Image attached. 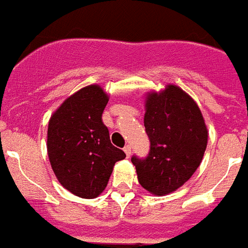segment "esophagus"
I'll return each mask as SVG.
<instances>
[{
    "mask_svg": "<svg viewBox=\"0 0 248 248\" xmlns=\"http://www.w3.org/2000/svg\"><path fill=\"white\" fill-rule=\"evenodd\" d=\"M124 153H126V155H127V156L131 155V146H130V145H126V146L124 148Z\"/></svg>",
    "mask_w": 248,
    "mask_h": 248,
    "instance_id": "obj_1",
    "label": "esophagus"
}]
</instances>
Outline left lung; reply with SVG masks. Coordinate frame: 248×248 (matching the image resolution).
<instances>
[{
	"label": "left lung",
	"instance_id": "obj_1",
	"mask_svg": "<svg viewBox=\"0 0 248 248\" xmlns=\"http://www.w3.org/2000/svg\"><path fill=\"white\" fill-rule=\"evenodd\" d=\"M145 131L150 152L132 156L139 183L156 196L168 195L190 180L208 145V128L201 110L186 92L167 85L145 99Z\"/></svg>",
	"mask_w": 248,
	"mask_h": 248
}]
</instances>
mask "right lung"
<instances>
[{
	"label": "right lung",
	"mask_w": 248,
	"mask_h": 248,
	"mask_svg": "<svg viewBox=\"0 0 248 248\" xmlns=\"http://www.w3.org/2000/svg\"><path fill=\"white\" fill-rule=\"evenodd\" d=\"M108 95L99 85L82 88L58 107L48 124L47 152L58 182L82 199L99 196L116 162L126 158L110 144L102 121Z\"/></svg>",
	"instance_id": "1"
}]
</instances>
